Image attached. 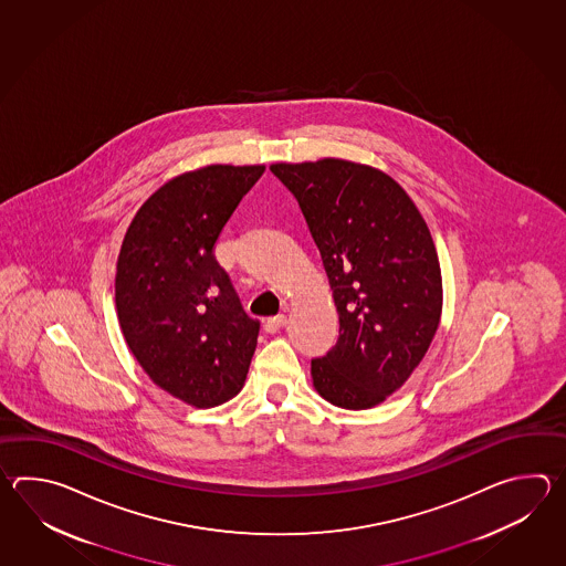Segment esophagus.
I'll use <instances>...</instances> for the list:
<instances>
[{"instance_id":"34e87169","label":"esophagus","mask_w":566,"mask_h":566,"mask_svg":"<svg viewBox=\"0 0 566 566\" xmlns=\"http://www.w3.org/2000/svg\"><path fill=\"white\" fill-rule=\"evenodd\" d=\"M285 324H287V317H285V315H275V317L265 319L263 327H265L266 334H277L279 329Z\"/></svg>"}]
</instances>
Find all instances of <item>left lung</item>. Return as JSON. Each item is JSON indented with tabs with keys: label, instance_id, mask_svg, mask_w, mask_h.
<instances>
[{
	"label": "left lung",
	"instance_id": "obj_1",
	"mask_svg": "<svg viewBox=\"0 0 566 566\" xmlns=\"http://www.w3.org/2000/svg\"><path fill=\"white\" fill-rule=\"evenodd\" d=\"M271 171L300 202L339 315L336 346L312 360L313 388L339 409H373L409 380L441 319L431 230L382 169L324 157Z\"/></svg>",
	"mask_w": 566,
	"mask_h": 566
}]
</instances>
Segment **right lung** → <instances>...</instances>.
<instances>
[{
	"label": "right lung",
	"mask_w": 566,
	"mask_h": 566,
	"mask_svg": "<svg viewBox=\"0 0 566 566\" xmlns=\"http://www.w3.org/2000/svg\"><path fill=\"white\" fill-rule=\"evenodd\" d=\"M265 166L210 164L145 200L120 242L115 305L120 332L154 385L196 409L241 392L259 322L251 319L214 249Z\"/></svg>",
	"instance_id": "1"
}]
</instances>
